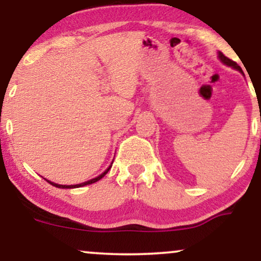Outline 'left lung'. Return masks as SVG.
I'll return each mask as SVG.
<instances>
[{"instance_id":"1","label":"left lung","mask_w":261,"mask_h":261,"mask_svg":"<svg viewBox=\"0 0 261 261\" xmlns=\"http://www.w3.org/2000/svg\"><path fill=\"white\" fill-rule=\"evenodd\" d=\"M218 59H220V60H221V61H222L224 65H227V66H230V67L236 68V70H238V71H239V72H242V73H243V71H242V68H241V67H239V66H238V64H237V62H234V61H233V60H230V59H228V58H227V56H224V55H223V54H222V53H221V51H220V53H218Z\"/></svg>"}]
</instances>
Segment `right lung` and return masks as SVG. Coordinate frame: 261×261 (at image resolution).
Masks as SVG:
<instances>
[{"label":"right lung","mask_w":261,"mask_h":261,"mask_svg":"<svg viewBox=\"0 0 261 261\" xmlns=\"http://www.w3.org/2000/svg\"><path fill=\"white\" fill-rule=\"evenodd\" d=\"M113 164V163H112ZM112 168V166L109 167V168H108L106 172L104 173H101L100 175H98L97 178H94V179H91V180H88V181H85V182H81V184H76V185H61V184H56V182H53V181H50V180H46L47 182H50V184L51 185H54V187H56V188H61V189H72V188H80V187H85V185H88V184H93V182H95V181H98V180H100L101 178H103L104 175L107 174L108 172H109V169Z\"/></svg>","instance_id":"1"}]
</instances>
